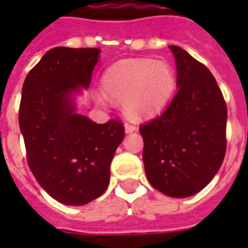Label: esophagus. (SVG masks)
<instances>
[{
  "label": "esophagus",
  "instance_id": "34e87169",
  "mask_svg": "<svg viewBox=\"0 0 248 248\" xmlns=\"http://www.w3.org/2000/svg\"><path fill=\"white\" fill-rule=\"evenodd\" d=\"M135 130H137V126H135V124H129V122L124 124V131H126V133H133Z\"/></svg>",
  "mask_w": 248,
  "mask_h": 248
}]
</instances>
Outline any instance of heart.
<instances>
[{
    "instance_id": "obj_1",
    "label": "heart",
    "mask_w": 248,
    "mask_h": 248,
    "mask_svg": "<svg viewBox=\"0 0 248 248\" xmlns=\"http://www.w3.org/2000/svg\"><path fill=\"white\" fill-rule=\"evenodd\" d=\"M102 85L108 97L124 101L130 118L151 117L165 108L175 90V74L166 62L124 60L103 74ZM101 103L105 98L98 97Z\"/></svg>"
}]
</instances>
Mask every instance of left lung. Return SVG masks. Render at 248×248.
Masks as SVG:
<instances>
[{"mask_svg": "<svg viewBox=\"0 0 248 248\" xmlns=\"http://www.w3.org/2000/svg\"><path fill=\"white\" fill-rule=\"evenodd\" d=\"M178 93L162 114L140 126L151 186L165 195L191 197L215 177L226 154L227 106L206 66L171 45Z\"/></svg>", "mask_w": 248, "mask_h": 248, "instance_id": "8db88e82", "label": "left lung"}]
</instances>
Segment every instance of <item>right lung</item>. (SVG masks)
Returning a JSON list of instances; mask_svg holds the SVG:
<instances>
[{
	"instance_id": "obj_1",
	"label": "right lung",
	"mask_w": 248,
	"mask_h": 248,
	"mask_svg": "<svg viewBox=\"0 0 248 248\" xmlns=\"http://www.w3.org/2000/svg\"><path fill=\"white\" fill-rule=\"evenodd\" d=\"M99 49L58 46L29 71L19 103V130L28 165L50 197L82 206L101 197L110 163L124 137V124H95L76 113L71 95L90 86Z\"/></svg>"
}]
</instances>
